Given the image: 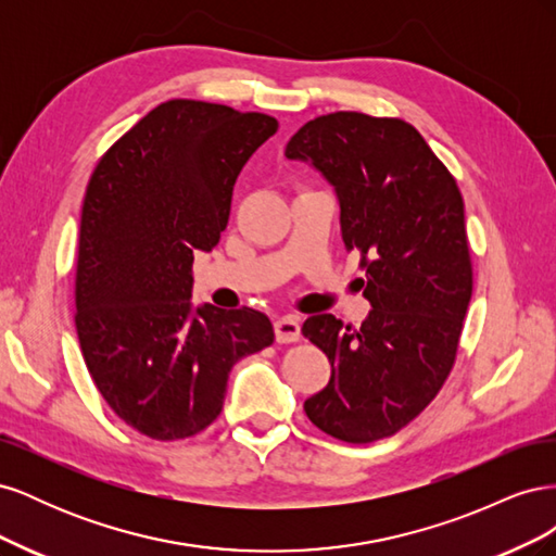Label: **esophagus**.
I'll use <instances>...</instances> for the list:
<instances>
[{"label":"esophagus","mask_w":556,"mask_h":556,"mask_svg":"<svg viewBox=\"0 0 556 556\" xmlns=\"http://www.w3.org/2000/svg\"><path fill=\"white\" fill-rule=\"evenodd\" d=\"M301 336V323L294 315H282L276 319V339L280 343H294Z\"/></svg>","instance_id":"esophagus-1"}]
</instances>
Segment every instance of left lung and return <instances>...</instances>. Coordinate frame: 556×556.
Returning <instances> with one entry per match:
<instances>
[{"instance_id": "1", "label": "left lung", "mask_w": 556, "mask_h": 556, "mask_svg": "<svg viewBox=\"0 0 556 556\" xmlns=\"http://www.w3.org/2000/svg\"><path fill=\"white\" fill-rule=\"evenodd\" d=\"M323 176L348 250L362 252L371 304L359 329L329 313L301 331L331 362L306 399L311 422L345 443L406 427L439 394L457 355L473 271L457 180L413 125L355 111L306 123L285 148Z\"/></svg>"}]
</instances>
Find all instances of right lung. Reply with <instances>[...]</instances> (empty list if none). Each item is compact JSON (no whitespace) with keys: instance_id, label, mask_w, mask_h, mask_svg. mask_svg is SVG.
I'll list each match as a JSON object with an SVG mask.
<instances>
[{"instance_id":"1","label":"right lung","mask_w":556,"mask_h":556,"mask_svg":"<svg viewBox=\"0 0 556 556\" xmlns=\"http://www.w3.org/2000/svg\"><path fill=\"white\" fill-rule=\"evenodd\" d=\"M276 117L172 99L99 160L80 215L76 331L113 413L176 441L220 415L231 366L274 343L255 308L192 304L194 252L229 223L245 162Z\"/></svg>"}]
</instances>
